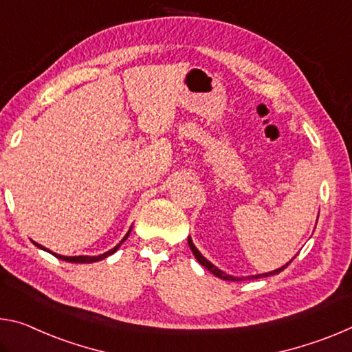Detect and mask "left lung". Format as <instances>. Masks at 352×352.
I'll return each mask as SVG.
<instances>
[{
    "mask_svg": "<svg viewBox=\"0 0 352 352\" xmlns=\"http://www.w3.org/2000/svg\"><path fill=\"white\" fill-rule=\"evenodd\" d=\"M188 244H189V248H191V250H192V254H194V256H196L197 258V261L202 266H205L206 270H208L211 274H214L216 277H219V278H222V280H232V282H238V280H252V278H260V277H270V276H274V274H278V272L280 271H283L285 270V267L292 263L293 261V258L288 261L287 265H283L282 267H278V270H274V271H270V272H263V274H255V276H246V277H235V276H230V274H226L224 271H221L219 267H216L213 263H211V261H208L205 258V256L199 252V249L194 246V243H192V239H191V236H188Z\"/></svg>",
    "mask_w": 352,
    "mask_h": 352,
    "instance_id": "1",
    "label": "left lung"
}]
</instances>
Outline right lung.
<instances>
[{"instance_id":"right-lung-1","label":"right lung","mask_w":352,"mask_h":352,"mask_svg":"<svg viewBox=\"0 0 352 352\" xmlns=\"http://www.w3.org/2000/svg\"><path fill=\"white\" fill-rule=\"evenodd\" d=\"M130 232H131V228L130 230L126 232V235L122 238V241L117 244V246H114L113 249H109L108 252H104V254H100V255H75V256H65V255H59V254H54V252H52V250L50 249H47V248H43V246H41V244H37V243H34L36 246L38 248V249H42V250H47V252H50L52 255H54L56 258H59V260H64V261H69V263H96V261H100V260H104L106 256H109V255H113L117 249L120 248V244L125 241V239L128 238V235H130Z\"/></svg>"}]
</instances>
